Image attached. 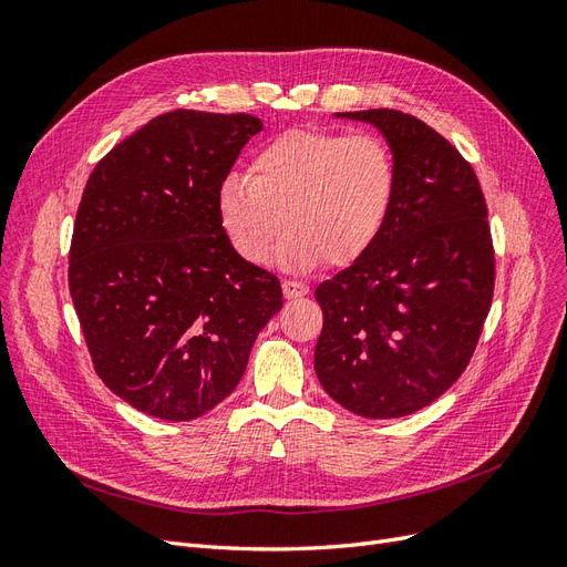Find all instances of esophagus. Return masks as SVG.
Listing matches in <instances>:
<instances>
[{
  "label": "esophagus",
  "instance_id": "esophagus-1",
  "mask_svg": "<svg viewBox=\"0 0 567 567\" xmlns=\"http://www.w3.org/2000/svg\"><path fill=\"white\" fill-rule=\"evenodd\" d=\"M281 288H284V298L286 300L305 298L307 293H310V288H307V284H300V281H284Z\"/></svg>",
  "mask_w": 567,
  "mask_h": 567
}]
</instances>
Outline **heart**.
Here are the masks:
<instances>
[{"label":"heart","instance_id":"obj_1","mask_svg":"<svg viewBox=\"0 0 567 567\" xmlns=\"http://www.w3.org/2000/svg\"><path fill=\"white\" fill-rule=\"evenodd\" d=\"M394 153L379 134L296 130L267 142L246 173L217 186V221L231 248L265 265L286 225L279 260L290 269L346 267L367 255L398 200Z\"/></svg>","mask_w":567,"mask_h":567}]
</instances>
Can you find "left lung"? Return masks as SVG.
<instances>
[{
  "mask_svg": "<svg viewBox=\"0 0 567 567\" xmlns=\"http://www.w3.org/2000/svg\"><path fill=\"white\" fill-rule=\"evenodd\" d=\"M373 125L394 153L398 200L373 248L317 286L321 388L364 419L435 402L466 369L487 319L494 250L473 167L419 117L392 109L336 113Z\"/></svg>",
  "mask_w": 567,
  "mask_h": 567,
  "instance_id": "left-lung-1",
  "label": "left lung"
}]
</instances>
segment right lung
Wrapping results in <instances>:
<instances>
[{
    "mask_svg": "<svg viewBox=\"0 0 567 567\" xmlns=\"http://www.w3.org/2000/svg\"><path fill=\"white\" fill-rule=\"evenodd\" d=\"M262 120L173 111L120 142L78 208L68 286L99 379L163 421L229 398L281 284L217 221V186Z\"/></svg>",
    "mask_w": 567,
    "mask_h": 567,
    "instance_id": "add662e5",
    "label": "right lung"
}]
</instances>
